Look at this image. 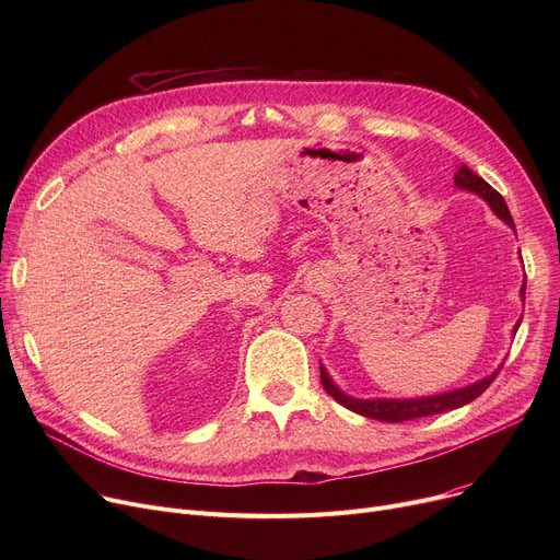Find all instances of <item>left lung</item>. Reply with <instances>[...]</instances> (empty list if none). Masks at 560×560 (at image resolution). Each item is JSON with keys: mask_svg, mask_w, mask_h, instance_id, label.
<instances>
[{"mask_svg": "<svg viewBox=\"0 0 560 560\" xmlns=\"http://www.w3.org/2000/svg\"><path fill=\"white\" fill-rule=\"evenodd\" d=\"M454 184L460 190H469V192L479 195L481 199H486L490 203L492 213L497 218H502L511 229H515L504 197L499 195L490 184H486L477 172H472L467 165H460L456 176H454ZM524 290H526V279L520 288L522 300H524ZM520 322H522V317H520ZM520 322L513 327V331H517ZM499 370H502V365H499ZM499 370H494L490 376L477 381V384H469L465 388H456V390L431 395V397H418V399H357V397H349L334 384V378L329 376V372L325 370V365H322V363H319V378H322V386H325V390L340 406L354 410V413L365 416L370 420H381V422H393L395 424V422H406V420H418V418L445 413V410H454V408H460L469 401H475L481 393H486V388L492 384L494 376L499 374Z\"/></svg>", "mask_w": 560, "mask_h": 560, "instance_id": "left-lung-1", "label": "left lung"}]
</instances>
